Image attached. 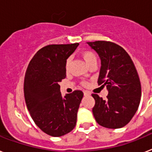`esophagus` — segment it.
Masks as SVG:
<instances>
[{
	"mask_svg": "<svg viewBox=\"0 0 152 152\" xmlns=\"http://www.w3.org/2000/svg\"><path fill=\"white\" fill-rule=\"evenodd\" d=\"M84 96H90V93L89 91H84Z\"/></svg>",
	"mask_w": 152,
	"mask_h": 152,
	"instance_id": "34e87169",
	"label": "esophagus"
}]
</instances>
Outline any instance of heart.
Masks as SVG:
<instances>
[{
    "instance_id": "1",
    "label": "heart",
    "mask_w": 152,
    "mask_h": 152,
    "mask_svg": "<svg viewBox=\"0 0 152 152\" xmlns=\"http://www.w3.org/2000/svg\"><path fill=\"white\" fill-rule=\"evenodd\" d=\"M82 57L83 58V60L85 61V62L86 63V65H88L90 62H91L92 61L96 60V56L94 55V52H90V51H84L82 52ZM69 59H67L66 63V69H68L69 66Z\"/></svg>"
}]
</instances>
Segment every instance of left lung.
<instances>
[{
	"instance_id": "obj_1",
	"label": "left lung",
	"mask_w": 152,
	"mask_h": 152,
	"mask_svg": "<svg viewBox=\"0 0 152 152\" xmlns=\"http://www.w3.org/2000/svg\"><path fill=\"white\" fill-rule=\"evenodd\" d=\"M87 44L100 58L98 84H104L108 91L106 100L92 94L96 121L110 129L124 127L137 112L141 100V83L136 68L127 52L115 43L96 41Z\"/></svg>"
}]
</instances>
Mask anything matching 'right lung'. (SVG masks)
I'll list each match as a JSON object with an SVG mask.
<instances>
[{"label": "right lung", "instance_id": "right-lung-1", "mask_svg": "<svg viewBox=\"0 0 152 152\" xmlns=\"http://www.w3.org/2000/svg\"><path fill=\"white\" fill-rule=\"evenodd\" d=\"M79 43L49 45L36 52L27 68L24 94L31 117L47 134L60 137L73 130L83 93L62 96L59 82L66 78L67 58Z\"/></svg>", "mask_w": 152, "mask_h": 152}]
</instances>
